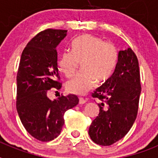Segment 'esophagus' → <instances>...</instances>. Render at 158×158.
Wrapping results in <instances>:
<instances>
[{"label":"esophagus","instance_id":"obj_1","mask_svg":"<svg viewBox=\"0 0 158 158\" xmlns=\"http://www.w3.org/2000/svg\"><path fill=\"white\" fill-rule=\"evenodd\" d=\"M87 102V99H84V98H79V104H83Z\"/></svg>","mask_w":158,"mask_h":158}]
</instances>
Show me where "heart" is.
Wrapping results in <instances>:
<instances>
[{
  "instance_id": "obj_1",
  "label": "heart",
  "mask_w": 158,
  "mask_h": 158,
  "mask_svg": "<svg viewBox=\"0 0 158 158\" xmlns=\"http://www.w3.org/2000/svg\"><path fill=\"white\" fill-rule=\"evenodd\" d=\"M72 52L65 51L58 60L59 70L66 77H72L79 62L81 73L67 82L69 93L85 95L96 85L107 81L113 74L118 62V52L112 43L93 35H84L73 41Z\"/></svg>"
}]
</instances>
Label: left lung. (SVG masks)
I'll use <instances>...</instances> for the list:
<instances>
[{"mask_svg":"<svg viewBox=\"0 0 158 158\" xmlns=\"http://www.w3.org/2000/svg\"><path fill=\"white\" fill-rule=\"evenodd\" d=\"M141 94L139 61L132 49L118 52L111 77L92 94L101 101L100 112L89 127L92 140L100 146H111L123 139L133 126Z\"/></svg>","mask_w":158,"mask_h":158,"instance_id":"obj_1","label":"left lung"}]
</instances>
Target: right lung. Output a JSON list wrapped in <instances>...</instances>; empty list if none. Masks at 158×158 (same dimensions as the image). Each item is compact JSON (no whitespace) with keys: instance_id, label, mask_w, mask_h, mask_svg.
I'll return each mask as SVG.
<instances>
[{"instance_id":"obj_1","label":"right lung","mask_w":158,"mask_h":158,"mask_svg":"<svg viewBox=\"0 0 158 158\" xmlns=\"http://www.w3.org/2000/svg\"><path fill=\"white\" fill-rule=\"evenodd\" d=\"M66 30L46 29L27 44L19 61L16 76V110L26 131L41 142H49L60 135L64 114L76 106L75 95L49 99L51 89L62 88L58 69L56 47L66 36Z\"/></svg>"}]
</instances>
